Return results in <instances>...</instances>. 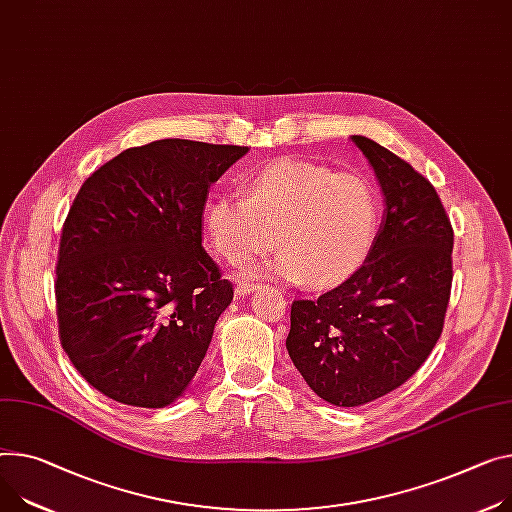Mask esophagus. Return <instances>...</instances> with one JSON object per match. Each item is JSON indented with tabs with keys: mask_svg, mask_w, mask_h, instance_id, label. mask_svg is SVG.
<instances>
[{
	"mask_svg": "<svg viewBox=\"0 0 512 512\" xmlns=\"http://www.w3.org/2000/svg\"><path fill=\"white\" fill-rule=\"evenodd\" d=\"M256 289V285L254 283H250V281H242L240 285H238V289H235V293L238 295H250V291H254Z\"/></svg>",
	"mask_w": 512,
	"mask_h": 512,
	"instance_id": "obj_1",
	"label": "esophagus"
}]
</instances>
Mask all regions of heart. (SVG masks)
Here are the masks:
<instances>
[{
	"instance_id": "b5f03b06",
	"label": "heart",
	"mask_w": 512,
	"mask_h": 512,
	"mask_svg": "<svg viewBox=\"0 0 512 512\" xmlns=\"http://www.w3.org/2000/svg\"><path fill=\"white\" fill-rule=\"evenodd\" d=\"M379 215V194L363 174L279 160L248 178L244 196L213 199L205 225L215 252L231 264L270 252L279 235L274 274L328 289L367 260Z\"/></svg>"
}]
</instances>
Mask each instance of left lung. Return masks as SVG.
Listing matches in <instances>:
<instances>
[{"instance_id": "obj_1", "label": "left lung", "mask_w": 512, "mask_h": 512, "mask_svg": "<svg viewBox=\"0 0 512 512\" xmlns=\"http://www.w3.org/2000/svg\"><path fill=\"white\" fill-rule=\"evenodd\" d=\"M385 194V217L357 272L295 299L287 350L318 396L361 406L406 383L435 348L451 297L453 227L439 194L383 145L352 135Z\"/></svg>"}]
</instances>
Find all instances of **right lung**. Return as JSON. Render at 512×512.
Segmentation results:
<instances>
[{
	"label": "right lung",
	"mask_w": 512,
	"mask_h": 512,
	"mask_svg": "<svg viewBox=\"0 0 512 512\" xmlns=\"http://www.w3.org/2000/svg\"><path fill=\"white\" fill-rule=\"evenodd\" d=\"M246 153L160 139L112 157L75 194L57 256L59 338L110 400L164 408L199 371L233 299L203 248V209Z\"/></svg>",
	"instance_id": "add662e5"
}]
</instances>
